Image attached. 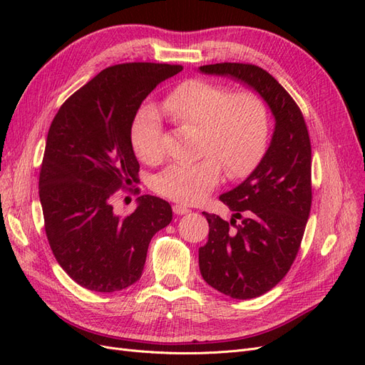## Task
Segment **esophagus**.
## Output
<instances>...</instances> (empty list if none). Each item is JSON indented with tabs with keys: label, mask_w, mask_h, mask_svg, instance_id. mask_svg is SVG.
Masks as SVG:
<instances>
[{
	"label": "esophagus",
	"mask_w": 365,
	"mask_h": 365,
	"mask_svg": "<svg viewBox=\"0 0 365 365\" xmlns=\"http://www.w3.org/2000/svg\"><path fill=\"white\" fill-rule=\"evenodd\" d=\"M172 208H173V213H175V215H180V216L187 215V213L190 212V210L187 208L185 205H182V204H175Z\"/></svg>",
	"instance_id": "esophagus-1"
}]
</instances>
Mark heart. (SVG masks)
I'll list each match as a JSON object with an SVG mask.
<instances>
[{
    "label": "heart",
    "instance_id": "heart-1",
    "mask_svg": "<svg viewBox=\"0 0 365 365\" xmlns=\"http://www.w3.org/2000/svg\"><path fill=\"white\" fill-rule=\"evenodd\" d=\"M164 114L180 125L201 128L205 157L193 163H173L153 178V189L169 200L195 204L222 178V163L230 176L240 178L256 168L267 149L269 111L257 93L204 79L176 85L161 103ZM130 145L143 161L163 157V123L157 108L141 106L129 130Z\"/></svg>",
    "mask_w": 365,
    "mask_h": 365
}]
</instances>
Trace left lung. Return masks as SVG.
Returning <instances> with one entry per match:
<instances>
[{
    "mask_svg": "<svg viewBox=\"0 0 365 365\" xmlns=\"http://www.w3.org/2000/svg\"><path fill=\"white\" fill-rule=\"evenodd\" d=\"M200 70L248 83L275 117L271 145L257 168L236 189L219 196L242 222L202 213L210 227L207 244L200 248L204 280L231 298L247 300L272 289L300 250L312 205L311 138L302 109L268 71L239 62Z\"/></svg>",
    "mask_w": 365,
    "mask_h": 365,
    "instance_id": "1",
    "label": "left lung"
}]
</instances>
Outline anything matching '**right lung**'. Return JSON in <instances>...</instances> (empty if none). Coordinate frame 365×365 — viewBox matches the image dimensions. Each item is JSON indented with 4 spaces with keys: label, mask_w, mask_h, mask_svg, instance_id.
<instances>
[{
    "label": "right lung",
    "mask_w": 365,
    "mask_h": 365,
    "mask_svg": "<svg viewBox=\"0 0 365 365\" xmlns=\"http://www.w3.org/2000/svg\"><path fill=\"white\" fill-rule=\"evenodd\" d=\"M181 70L113 65L71 94L51 121L39 173L43 227L58 263L85 289L114 292L134 284L150 239L170 224L172 207L161 197L140 196L128 216L114 215L111 201L137 182L129 130L141 102Z\"/></svg>",
    "instance_id": "1"
}]
</instances>
